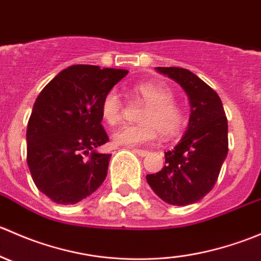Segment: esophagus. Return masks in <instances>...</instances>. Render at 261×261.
I'll use <instances>...</instances> for the list:
<instances>
[{
  "instance_id": "esophagus-1",
  "label": "esophagus",
  "mask_w": 261,
  "mask_h": 261,
  "mask_svg": "<svg viewBox=\"0 0 261 261\" xmlns=\"http://www.w3.org/2000/svg\"><path fill=\"white\" fill-rule=\"evenodd\" d=\"M133 151L135 152V154L140 155V156H147V155H149V151H147V150H141V149H133Z\"/></svg>"
}]
</instances>
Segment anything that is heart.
<instances>
[{
    "instance_id": "heart-1",
    "label": "heart",
    "mask_w": 261,
    "mask_h": 261,
    "mask_svg": "<svg viewBox=\"0 0 261 261\" xmlns=\"http://www.w3.org/2000/svg\"><path fill=\"white\" fill-rule=\"evenodd\" d=\"M133 91L145 102L136 125H122L115 131L112 140L116 145L141 146L152 143L158 131L164 138L179 133L183 126V111L174 102L173 92L168 87L152 82L135 84ZM101 116L109 125H116L122 116V101L116 89L105 94L101 102Z\"/></svg>"
}]
</instances>
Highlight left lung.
<instances>
[{"mask_svg":"<svg viewBox=\"0 0 261 261\" xmlns=\"http://www.w3.org/2000/svg\"><path fill=\"white\" fill-rule=\"evenodd\" d=\"M180 84L191 105L188 128L180 143L165 152L160 172L147 174L154 193L173 206L198 202L215 187L227 156V118L218 94L201 78L178 67L155 68Z\"/></svg>","mask_w":261,"mask_h":261,"instance_id":"left-lung-1","label":"left lung"}]
</instances>
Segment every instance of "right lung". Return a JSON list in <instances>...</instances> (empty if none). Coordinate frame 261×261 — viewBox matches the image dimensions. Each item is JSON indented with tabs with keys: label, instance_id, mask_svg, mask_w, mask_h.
Masks as SVG:
<instances>
[{
	"label": "right lung",
	"instance_id": "1",
	"mask_svg": "<svg viewBox=\"0 0 261 261\" xmlns=\"http://www.w3.org/2000/svg\"><path fill=\"white\" fill-rule=\"evenodd\" d=\"M127 73L70 65L36 98L26 131V159L35 186L55 203H78L106 179L111 154L98 151L109 141L101 102Z\"/></svg>",
	"mask_w": 261,
	"mask_h": 261
}]
</instances>
